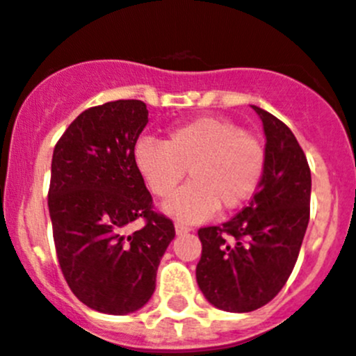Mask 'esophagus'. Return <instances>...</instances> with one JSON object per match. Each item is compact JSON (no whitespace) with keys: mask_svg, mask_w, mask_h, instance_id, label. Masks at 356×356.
Instances as JSON below:
<instances>
[{"mask_svg":"<svg viewBox=\"0 0 356 356\" xmlns=\"http://www.w3.org/2000/svg\"><path fill=\"white\" fill-rule=\"evenodd\" d=\"M175 229H176V234L181 235V234H188V232H191L193 228H191V226H187V225H184V222H176Z\"/></svg>","mask_w":356,"mask_h":356,"instance_id":"obj_1","label":"esophagus"}]
</instances>
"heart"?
I'll return each instance as SVG.
<instances>
[{
  "label": "heart",
  "instance_id": "obj_1",
  "mask_svg": "<svg viewBox=\"0 0 356 356\" xmlns=\"http://www.w3.org/2000/svg\"><path fill=\"white\" fill-rule=\"evenodd\" d=\"M135 169L153 196H172L188 169L191 184L165 203L184 222L209 219L221 207L235 210L253 197L266 175L259 137L222 118H197L168 130L163 143L143 137L134 146Z\"/></svg>",
  "mask_w": 356,
  "mask_h": 356
}]
</instances>
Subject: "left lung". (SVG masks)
<instances>
[{
	"label": "left lung",
	"mask_w": 356,
	"mask_h": 356,
	"mask_svg": "<svg viewBox=\"0 0 356 356\" xmlns=\"http://www.w3.org/2000/svg\"><path fill=\"white\" fill-rule=\"evenodd\" d=\"M266 134V175L259 191L229 221L197 229L196 280L213 307L253 312L287 284L310 219L312 176L285 122L253 106Z\"/></svg>",
	"instance_id": "8db88e82"
}]
</instances>
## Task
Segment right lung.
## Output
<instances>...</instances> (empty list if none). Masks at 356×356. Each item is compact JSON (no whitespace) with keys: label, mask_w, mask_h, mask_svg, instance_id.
<instances>
[{"label":"right lung","mask_w":356,"mask_h":356,"mask_svg":"<svg viewBox=\"0 0 356 356\" xmlns=\"http://www.w3.org/2000/svg\"><path fill=\"white\" fill-rule=\"evenodd\" d=\"M146 103L118 99L83 110L53 151L48 207L56 259L72 294L92 310L122 316L155 291L175 225L153 209L135 169ZM145 226L127 236V224Z\"/></svg>","instance_id":"add662e5"}]
</instances>
